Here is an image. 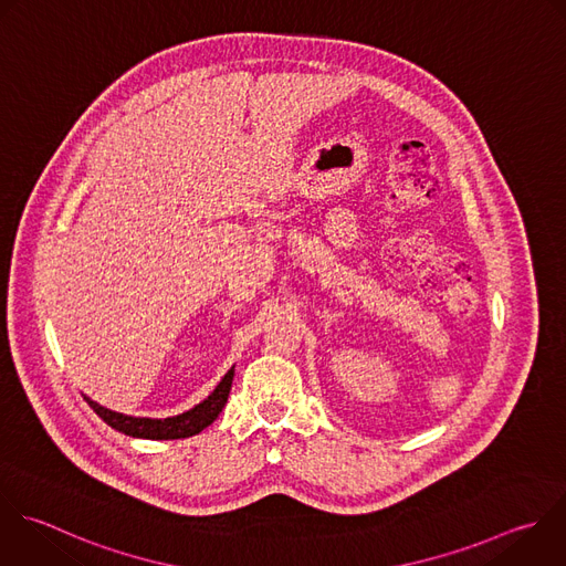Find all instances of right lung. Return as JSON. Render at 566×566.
Wrapping results in <instances>:
<instances>
[{
  "label": "right lung",
  "mask_w": 566,
  "mask_h": 566,
  "mask_svg": "<svg viewBox=\"0 0 566 566\" xmlns=\"http://www.w3.org/2000/svg\"><path fill=\"white\" fill-rule=\"evenodd\" d=\"M234 367L228 369V374L221 378V382L214 387V391L195 405L192 409L170 416V418H142V416H126L119 411H113L108 407H102L99 402L84 396V400L93 407V411L113 429L133 436V438H148V440H177V438H190L199 431H203L208 424L217 420V416L223 411L230 389H232Z\"/></svg>",
  "instance_id": "add662e5"
}]
</instances>
